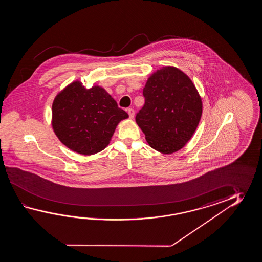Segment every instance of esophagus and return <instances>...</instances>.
I'll return each mask as SVG.
<instances>
[{
	"mask_svg": "<svg viewBox=\"0 0 262 262\" xmlns=\"http://www.w3.org/2000/svg\"><path fill=\"white\" fill-rule=\"evenodd\" d=\"M127 113L129 114V118L133 119L134 116H135V112H134L133 108H128L127 110Z\"/></svg>",
	"mask_w": 262,
	"mask_h": 262,
	"instance_id": "esophagus-1",
	"label": "esophagus"
}]
</instances>
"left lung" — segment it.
Listing matches in <instances>:
<instances>
[{
	"mask_svg": "<svg viewBox=\"0 0 262 262\" xmlns=\"http://www.w3.org/2000/svg\"><path fill=\"white\" fill-rule=\"evenodd\" d=\"M136 123L152 149L170 155L184 148L201 121L202 101L191 78L177 67L152 73L143 88Z\"/></svg>",
	"mask_w": 262,
	"mask_h": 262,
	"instance_id": "8db88e82",
	"label": "left lung"
}]
</instances>
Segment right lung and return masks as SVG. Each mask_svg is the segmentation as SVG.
I'll return each instance as SVG.
<instances>
[{"label":"right lung","mask_w":262,"mask_h":262,"mask_svg":"<svg viewBox=\"0 0 262 262\" xmlns=\"http://www.w3.org/2000/svg\"><path fill=\"white\" fill-rule=\"evenodd\" d=\"M128 117L103 87L86 89L75 80L56 95L51 125L68 149L92 156L110 144L119 123Z\"/></svg>","instance_id":"1"}]
</instances>
